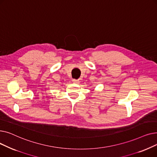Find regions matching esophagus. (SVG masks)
<instances>
[{"mask_svg": "<svg viewBox=\"0 0 157 157\" xmlns=\"http://www.w3.org/2000/svg\"><path fill=\"white\" fill-rule=\"evenodd\" d=\"M72 82L74 83H79V80H77V79H72Z\"/></svg>", "mask_w": 157, "mask_h": 157, "instance_id": "1", "label": "esophagus"}]
</instances>
